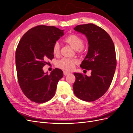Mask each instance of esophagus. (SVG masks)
Wrapping results in <instances>:
<instances>
[{"mask_svg": "<svg viewBox=\"0 0 133 133\" xmlns=\"http://www.w3.org/2000/svg\"><path fill=\"white\" fill-rule=\"evenodd\" d=\"M63 73H64V75H65V76H66V75H68V74H70L69 72L66 71H65V70H64V71H63Z\"/></svg>", "mask_w": 133, "mask_h": 133, "instance_id": "esophagus-1", "label": "esophagus"}]
</instances>
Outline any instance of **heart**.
Masks as SVG:
<instances>
[{"instance_id":"1","label":"heart","mask_w":133,"mask_h":133,"mask_svg":"<svg viewBox=\"0 0 133 133\" xmlns=\"http://www.w3.org/2000/svg\"><path fill=\"white\" fill-rule=\"evenodd\" d=\"M64 42L73 47L78 53H82L84 50L83 40L78 35L75 34H70L65 39ZM53 53L55 55H58L60 53V45L58 42H56L54 44ZM77 63V60L75 59L63 58L58 60L56 64V66L63 70H71L74 69Z\"/></svg>"}]
</instances>
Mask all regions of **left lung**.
<instances>
[{
	"mask_svg": "<svg viewBox=\"0 0 133 133\" xmlns=\"http://www.w3.org/2000/svg\"><path fill=\"white\" fill-rule=\"evenodd\" d=\"M74 30L88 39V54L80 67L91 71L90 76L74 73V92L84 101L94 102L105 93L113 79L116 66L114 44L107 31L94 24L79 25Z\"/></svg>",
	"mask_w": 133,
	"mask_h": 133,
	"instance_id": "left-lung-1",
	"label": "left lung"
}]
</instances>
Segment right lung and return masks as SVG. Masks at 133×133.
<instances>
[{
    "label": "right lung",
    "instance_id": "1",
    "mask_svg": "<svg viewBox=\"0 0 133 133\" xmlns=\"http://www.w3.org/2000/svg\"><path fill=\"white\" fill-rule=\"evenodd\" d=\"M63 35V30L55 26L38 25L20 40L15 52L18 80L23 93L32 102L45 103L55 95L63 71L55 68L48 74L43 67L48 59L54 58L53 45Z\"/></svg>",
    "mask_w": 133,
    "mask_h": 133
}]
</instances>
